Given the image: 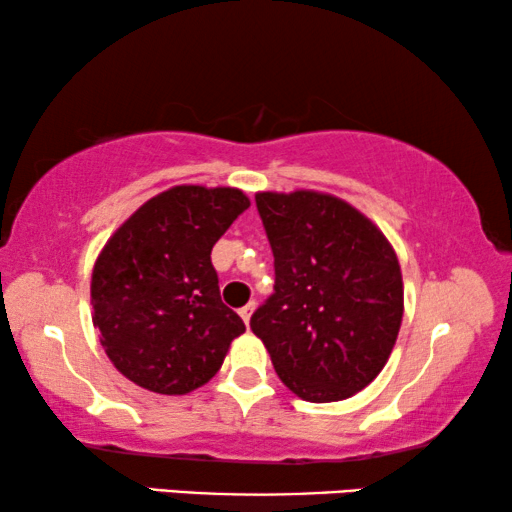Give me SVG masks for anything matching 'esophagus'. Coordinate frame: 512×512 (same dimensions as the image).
Masks as SVG:
<instances>
[{
    "mask_svg": "<svg viewBox=\"0 0 512 512\" xmlns=\"http://www.w3.org/2000/svg\"><path fill=\"white\" fill-rule=\"evenodd\" d=\"M254 307H256V303H254V300H251V303H247L240 310V317L244 319V324H247V326H249V319H251V312H254Z\"/></svg>",
    "mask_w": 512,
    "mask_h": 512,
    "instance_id": "esophagus-1",
    "label": "esophagus"
}]
</instances>
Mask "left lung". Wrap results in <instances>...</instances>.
<instances>
[{
	"label": "left lung",
	"instance_id": "1",
	"mask_svg": "<svg viewBox=\"0 0 512 512\" xmlns=\"http://www.w3.org/2000/svg\"><path fill=\"white\" fill-rule=\"evenodd\" d=\"M275 293L251 314L279 380L310 403L354 396L380 375L403 319L396 251L349 202L256 193Z\"/></svg>",
	"mask_w": 512,
	"mask_h": 512
}]
</instances>
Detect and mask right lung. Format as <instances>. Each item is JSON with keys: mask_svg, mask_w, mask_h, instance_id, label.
<instances>
[{"mask_svg": "<svg viewBox=\"0 0 512 512\" xmlns=\"http://www.w3.org/2000/svg\"><path fill=\"white\" fill-rule=\"evenodd\" d=\"M247 207L240 188L174 186L104 244L90 282L93 324L130 382L181 396L219 373L244 321L223 305L212 247Z\"/></svg>", "mask_w": 512, "mask_h": 512, "instance_id": "right-lung-1", "label": "right lung"}]
</instances>
